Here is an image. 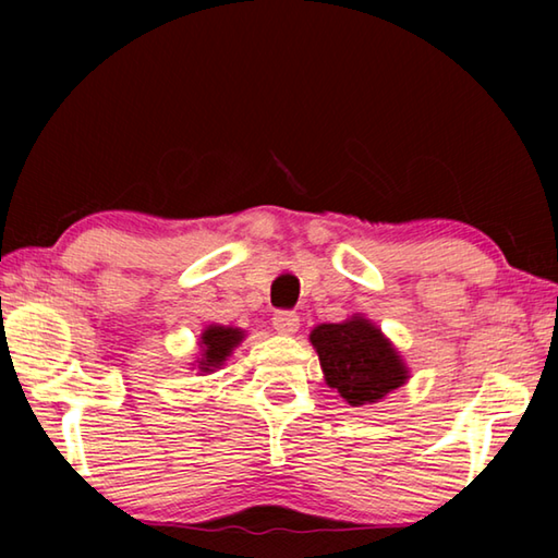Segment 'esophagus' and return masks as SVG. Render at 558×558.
<instances>
[{"label":"esophagus","instance_id":"34e87169","mask_svg":"<svg viewBox=\"0 0 558 558\" xmlns=\"http://www.w3.org/2000/svg\"><path fill=\"white\" fill-rule=\"evenodd\" d=\"M272 326L280 336H294L300 330V316L294 312H276L272 316Z\"/></svg>","mask_w":558,"mask_h":558}]
</instances>
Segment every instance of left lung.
Instances as JSON below:
<instances>
[{
    "label": "left lung",
    "instance_id": "obj_1",
    "mask_svg": "<svg viewBox=\"0 0 558 558\" xmlns=\"http://www.w3.org/2000/svg\"><path fill=\"white\" fill-rule=\"evenodd\" d=\"M310 342L328 388H336L352 408L381 402L410 378V366L398 348L362 314H352L340 324H318Z\"/></svg>",
    "mask_w": 558,
    "mask_h": 558
}]
</instances>
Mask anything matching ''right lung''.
Masks as SVG:
<instances>
[{
	"mask_svg": "<svg viewBox=\"0 0 558 558\" xmlns=\"http://www.w3.org/2000/svg\"><path fill=\"white\" fill-rule=\"evenodd\" d=\"M246 338V330L236 328V326H220V324H210L204 328L198 340V357L192 364V369L196 366V372L201 376L213 374L222 369V364L228 362L234 348H240V342Z\"/></svg>",
	"mask_w": 558,
	"mask_h": 558,
	"instance_id": "obj_1",
	"label": "right lung"
}]
</instances>
